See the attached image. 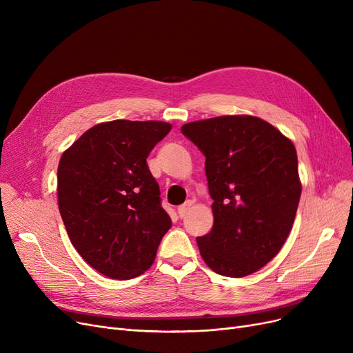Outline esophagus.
Listing matches in <instances>:
<instances>
[{"label": "esophagus", "mask_w": 353, "mask_h": 353, "mask_svg": "<svg viewBox=\"0 0 353 353\" xmlns=\"http://www.w3.org/2000/svg\"><path fill=\"white\" fill-rule=\"evenodd\" d=\"M193 200H186V203H183V205L177 209V213H179V216L183 219L184 216L188 214V212L192 209V206H193Z\"/></svg>", "instance_id": "obj_1"}]
</instances>
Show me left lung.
<instances>
[{
	"instance_id": "8db88e82",
	"label": "left lung",
	"mask_w": 353,
	"mask_h": 353,
	"mask_svg": "<svg viewBox=\"0 0 353 353\" xmlns=\"http://www.w3.org/2000/svg\"><path fill=\"white\" fill-rule=\"evenodd\" d=\"M206 157L214 223L196 237L216 273L243 277L277 254L292 230L301 199L293 143L268 121L223 116L181 125Z\"/></svg>"
}]
</instances>
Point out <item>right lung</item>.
Here are the masks:
<instances>
[{
    "label": "right lung",
    "mask_w": 353,
    "mask_h": 353,
    "mask_svg": "<svg viewBox=\"0 0 353 353\" xmlns=\"http://www.w3.org/2000/svg\"><path fill=\"white\" fill-rule=\"evenodd\" d=\"M170 130L163 121L101 123L60 159L59 209L68 237L91 268L111 279L144 273L172 228L147 165Z\"/></svg>",
    "instance_id": "obj_1"
}]
</instances>
